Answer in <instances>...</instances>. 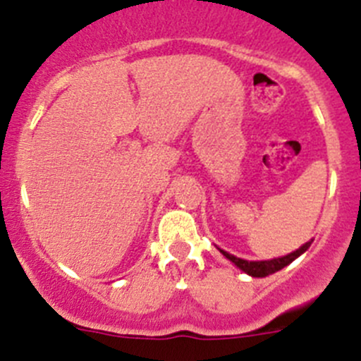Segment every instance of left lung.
<instances>
[{"mask_svg":"<svg viewBox=\"0 0 361 361\" xmlns=\"http://www.w3.org/2000/svg\"><path fill=\"white\" fill-rule=\"evenodd\" d=\"M310 245H312V241H308V243H305L301 248H298L296 252L289 253V255H286V257H278V259H271V260H245V259H239V257L230 255L228 252H225V250H221V248H219V252H221L223 255L230 260V262H234L239 269L245 271L246 274H250V276L264 278V276H267V274H273V273H276V271L283 269L286 266H289V264L293 262V260H296L301 253L307 252V250L310 248Z\"/></svg>","mask_w":361,"mask_h":361,"instance_id":"obj_1","label":"left lung"}]
</instances>
